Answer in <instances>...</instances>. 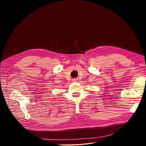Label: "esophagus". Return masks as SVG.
<instances>
[{
  "instance_id": "obj_1",
  "label": "esophagus",
  "mask_w": 146,
  "mask_h": 146,
  "mask_svg": "<svg viewBox=\"0 0 146 146\" xmlns=\"http://www.w3.org/2000/svg\"><path fill=\"white\" fill-rule=\"evenodd\" d=\"M77 80H78L77 78H74V79H72V81L73 82H76V81H77Z\"/></svg>"
}]
</instances>
